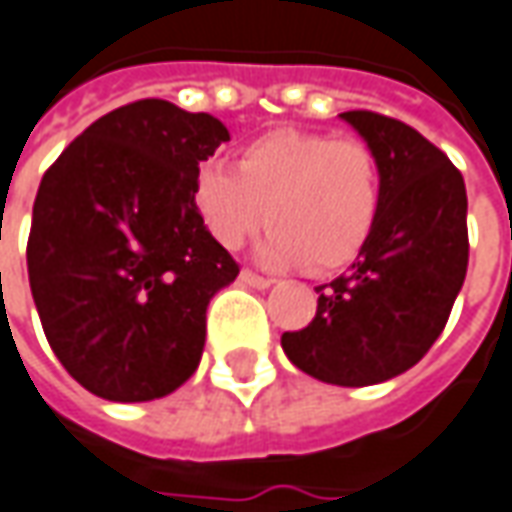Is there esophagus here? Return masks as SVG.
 Listing matches in <instances>:
<instances>
[{
  "instance_id": "obj_1",
  "label": "esophagus",
  "mask_w": 512,
  "mask_h": 512,
  "mask_svg": "<svg viewBox=\"0 0 512 512\" xmlns=\"http://www.w3.org/2000/svg\"><path fill=\"white\" fill-rule=\"evenodd\" d=\"M239 281L248 284V287H256V290H267V287L273 284V279L259 276V273H253V270H242V273H239Z\"/></svg>"
}]
</instances>
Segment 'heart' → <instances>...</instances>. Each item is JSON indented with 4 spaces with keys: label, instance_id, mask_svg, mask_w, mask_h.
<instances>
[{
    "label": "heart",
    "instance_id": "1",
    "mask_svg": "<svg viewBox=\"0 0 512 512\" xmlns=\"http://www.w3.org/2000/svg\"><path fill=\"white\" fill-rule=\"evenodd\" d=\"M208 233L236 250L264 225L267 262L335 270L366 248L380 216L375 152L355 137L276 129L250 140L236 166L208 160L194 180Z\"/></svg>",
    "mask_w": 512,
    "mask_h": 512
}]
</instances>
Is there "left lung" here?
Returning <instances> with one entry per match:
<instances>
[{
  "label": "left lung",
  "instance_id": "1",
  "mask_svg": "<svg viewBox=\"0 0 512 512\" xmlns=\"http://www.w3.org/2000/svg\"><path fill=\"white\" fill-rule=\"evenodd\" d=\"M341 118L380 168V216L349 273L315 287V318L281 335L301 372L332 386L403 375L440 338L468 273V194L459 168L403 120Z\"/></svg>",
  "mask_w": 512,
  "mask_h": 512
}]
</instances>
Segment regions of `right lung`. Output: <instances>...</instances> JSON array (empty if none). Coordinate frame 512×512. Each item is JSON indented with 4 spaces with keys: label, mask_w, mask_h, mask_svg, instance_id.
<instances>
[{
    "label": "right lung",
    "mask_w": 512,
    "mask_h": 512,
    "mask_svg": "<svg viewBox=\"0 0 512 512\" xmlns=\"http://www.w3.org/2000/svg\"><path fill=\"white\" fill-rule=\"evenodd\" d=\"M225 140L214 115L146 98L44 171L27 276L47 341L87 392L146 403L197 372L208 301L239 276L194 202L200 163Z\"/></svg>",
    "instance_id": "right-lung-1"
}]
</instances>
